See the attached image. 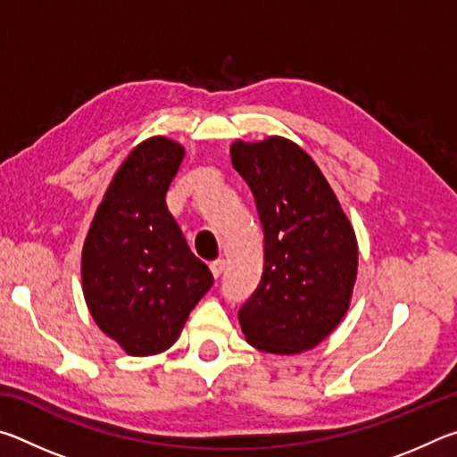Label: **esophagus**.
<instances>
[{"label":"esophagus","instance_id":"obj_1","mask_svg":"<svg viewBox=\"0 0 457 457\" xmlns=\"http://www.w3.org/2000/svg\"><path fill=\"white\" fill-rule=\"evenodd\" d=\"M210 270H212V274H213V278H220L221 274H223V270H226V260H213L212 264H210Z\"/></svg>","mask_w":457,"mask_h":457}]
</instances>
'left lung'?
<instances>
[{"mask_svg": "<svg viewBox=\"0 0 457 457\" xmlns=\"http://www.w3.org/2000/svg\"><path fill=\"white\" fill-rule=\"evenodd\" d=\"M229 153L264 228V272L239 308V327L258 351L314 349L351 306L359 268L354 229L327 177L296 143L236 141Z\"/></svg>", "mask_w": 457, "mask_h": 457, "instance_id": "obj_1", "label": "left lung"}]
</instances>
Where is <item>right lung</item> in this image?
<instances>
[{"mask_svg": "<svg viewBox=\"0 0 457 457\" xmlns=\"http://www.w3.org/2000/svg\"><path fill=\"white\" fill-rule=\"evenodd\" d=\"M183 157L173 138L138 143L114 173L84 239V300L98 328L130 357L173 346L213 284L165 204Z\"/></svg>", "mask_w": 457, "mask_h": 457, "instance_id": "right-lung-1", "label": "right lung"}]
</instances>
